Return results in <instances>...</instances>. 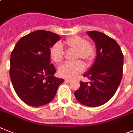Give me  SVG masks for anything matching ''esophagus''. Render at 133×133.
Masks as SVG:
<instances>
[{"label":"esophagus","instance_id":"34e87169","mask_svg":"<svg viewBox=\"0 0 133 133\" xmlns=\"http://www.w3.org/2000/svg\"><path fill=\"white\" fill-rule=\"evenodd\" d=\"M65 82L66 83H68V84H69V83L71 82V79H65Z\"/></svg>","mask_w":133,"mask_h":133}]
</instances>
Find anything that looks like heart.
<instances>
[{"label":"heart","instance_id":"heart-1","mask_svg":"<svg viewBox=\"0 0 133 133\" xmlns=\"http://www.w3.org/2000/svg\"><path fill=\"white\" fill-rule=\"evenodd\" d=\"M63 43L68 50L75 51L74 60L82 59L86 65H90L94 61L96 56L95 49L86 39L74 35L65 39ZM64 54V49L59 43L54 44L49 49V56L53 62L56 63L63 61ZM84 70V63L81 61H76L72 63H65L59 66L58 74L64 78L72 79L82 73Z\"/></svg>","mask_w":133,"mask_h":133}]
</instances>
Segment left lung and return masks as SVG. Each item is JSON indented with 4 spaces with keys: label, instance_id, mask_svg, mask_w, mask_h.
Wrapping results in <instances>:
<instances>
[{
    "label": "left lung",
    "instance_id": "left-lung-1",
    "mask_svg": "<svg viewBox=\"0 0 133 133\" xmlns=\"http://www.w3.org/2000/svg\"><path fill=\"white\" fill-rule=\"evenodd\" d=\"M87 33L95 42L97 55L92 68L84 74L90 82H80L74 95L85 106L98 107L115 95L121 84L123 54L117 42L104 33L96 31Z\"/></svg>",
    "mask_w": 133,
    "mask_h": 133
}]
</instances>
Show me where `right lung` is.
<instances>
[{
    "mask_svg": "<svg viewBox=\"0 0 133 133\" xmlns=\"http://www.w3.org/2000/svg\"><path fill=\"white\" fill-rule=\"evenodd\" d=\"M60 39L52 32L38 30L16 43L10 59V77L15 91L25 104L37 107L54 98L63 79L54 76L49 49Z\"/></svg>",
    "mask_w": 133,
    "mask_h": 133,
    "instance_id": "right-lung-1",
    "label": "right lung"
}]
</instances>
